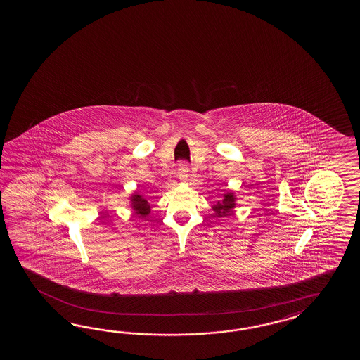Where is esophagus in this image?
Wrapping results in <instances>:
<instances>
[{
    "mask_svg": "<svg viewBox=\"0 0 360 360\" xmlns=\"http://www.w3.org/2000/svg\"><path fill=\"white\" fill-rule=\"evenodd\" d=\"M188 165L186 163H180V166H179V169H177V174H179V176L180 177H186L188 175Z\"/></svg>",
    "mask_w": 360,
    "mask_h": 360,
    "instance_id": "esophagus-1",
    "label": "esophagus"
}]
</instances>
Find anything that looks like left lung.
<instances>
[{"label":"left lung","mask_w":360,"mask_h":360,"mask_svg":"<svg viewBox=\"0 0 360 360\" xmlns=\"http://www.w3.org/2000/svg\"><path fill=\"white\" fill-rule=\"evenodd\" d=\"M234 207H236V197H234V193L229 191V193L224 194L222 200L216 202V205L212 206V210L217 217H225V216L231 214Z\"/></svg>","instance_id":"left-lung-1"}]
</instances>
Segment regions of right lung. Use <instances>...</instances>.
Wrapping results in <instances>:
<instances>
[{
    "instance_id": "obj_1",
    "label": "right lung",
    "mask_w": 360,
    "mask_h": 360,
    "mask_svg": "<svg viewBox=\"0 0 360 360\" xmlns=\"http://www.w3.org/2000/svg\"><path fill=\"white\" fill-rule=\"evenodd\" d=\"M131 207L139 217H146V214H150V205L136 191L131 195Z\"/></svg>"
}]
</instances>
